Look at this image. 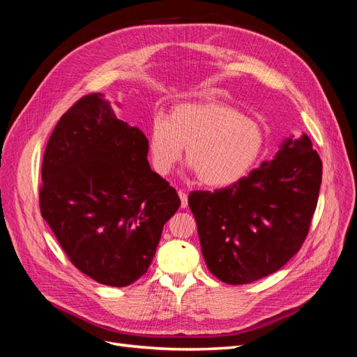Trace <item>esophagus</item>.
<instances>
[{"label":"esophagus","instance_id":"1","mask_svg":"<svg viewBox=\"0 0 357 357\" xmlns=\"http://www.w3.org/2000/svg\"><path fill=\"white\" fill-rule=\"evenodd\" d=\"M177 193L181 199V208H186L188 207V193L185 190H178Z\"/></svg>","mask_w":357,"mask_h":357}]
</instances>
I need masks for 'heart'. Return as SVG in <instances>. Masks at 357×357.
<instances>
[{
	"label": "heart",
	"mask_w": 357,
	"mask_h": 357,
	"mask_svg": "<svg viewBox=\"0 0 357 357\" xmlns=\"http://www.w3.org/2000/svg\"><path fill=\"white\" fill-rule=\"evenodd\" d=\"M265 144L262 126L219 101L181 102L167 119L156 116L149 129L152 168L167 176L186 147L189 168L208 188H225L248 174Z\"/></svg>",
	"instance_id": "b5f03b06"
}]
</instances>
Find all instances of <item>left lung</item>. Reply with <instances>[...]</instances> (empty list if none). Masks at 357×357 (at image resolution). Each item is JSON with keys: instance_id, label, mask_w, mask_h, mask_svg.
I'll use <instances>...</instances> for the list:
<instances>
[{"instance_id": "obj_1", "label": "left lung", "mask_w": 357, "mask_h": 357, "mask_svg": "<svg viewBox=\"0 0 357 357\" xmlns=\"http://www.w3.org/2000/svg\"><path fill=\"white\" fill-rule=\"evenodd\" d=\"M321 160L307 134L287 137L271 162L232 186L192 192L201 250L220 282L247 284L278 271L308 234Z\"/></svg>"}]
</instances>
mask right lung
I'll return each mask as SVG.
<instances>
[{
	"label": "right lung",
	"mask_w": 357,
	"mask_h": 357,
	"mask_svg": "<svg viewBox=\"0 0 357 357\" xmlns=\"http://www.w3.org/2000/svg\"><path fill=\"white\" fill-rule=\"evenodd\" d=\"M147 153L142 129L119 121L101 93L75 102L49 138L41 215L75 268L101 284L125 287L142 277L180 207Z\"/></svg>",
	"instance_id": "1"
}]
</instances>
